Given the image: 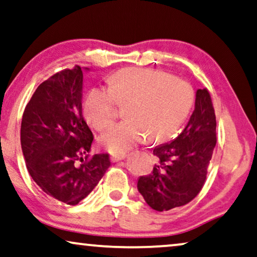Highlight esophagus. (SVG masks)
<instances>
[{
  "label": "esophagus",
  "instance_id": "obj_1",
  "mask_svg": "<svg viewBox=\"0 0 257 257\" xmlns=\"http://www.w3.org/2000/svg\"><path fill=\"white\" fill-rule=\"evenodd\" d=\"M126 158V154H113L111 155V161L112 162H119L121 160Z\"/></svg>",
  "mask_w": 257,
  "mask_h": 257
}]
</instances>
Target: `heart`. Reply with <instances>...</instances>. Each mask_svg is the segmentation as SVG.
Wrapping results in <instances>:
<instances>
[{
  "mask_svg": "<svg viewBox=\"0 0 257 257\" xmlns=\"http://www.w3.org/2000/svg\"><path fill=\"white\" fill-rule=\"evenodd\" d=\"M195 101L191 84L159 69L131 67L113 74L109 89L94 88L84 96L85 119L97 131L112 125L118 107L125 106L127 119L99 138L112 154H124L148 137L162 143L176 135L190 113Z\"/></svg>",
  "mask_w": 257,
  "mask_h": 257,
  "instance_id": "obj_1",
  "label": "heart"
}]
</instances>
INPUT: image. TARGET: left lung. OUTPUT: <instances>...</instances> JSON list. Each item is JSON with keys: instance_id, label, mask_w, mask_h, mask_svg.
Here are the masks:
<instances>
[{"instance_id": "left-lung-1", "label": "left lung", "mask_w": 257, "mask_h": 257, "mask_svg": "<svg viewBox=\"0 0 257 257\" xmlns=\"http://www.w3.org/2000/svg\"><path fill=\"white\" fill-rule=\"evenodd\" d=\"M215 127L210 92L198 89L188 125L172 143L154 148L158 163L138 181V190L152 209L163 212L183 206L200 192L217 144Z\"/></svg>"}]
</instances>
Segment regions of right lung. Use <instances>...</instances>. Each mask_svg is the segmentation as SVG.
I'll list each match as a JSON object with an SVG mask.
<instances>
[{
    "label": "right lung",
    "mask_w": 257,
    "mask_h": 257,
    "mask_svg": "<svg viewBox=\"0 0 257 257\" xmlns=\"http://www.w3.org/2000/svg\"><path fill=\"white\" fill-rule=\"evenodd\" d=\"M83 72L62 69L36 89L21 126L22 151L33 181L67 205L90 193L109 168V154L89 156L94 136L82 114Z\"/></svg>",
    "instance_id": "obj_1"
}]
</instances>
